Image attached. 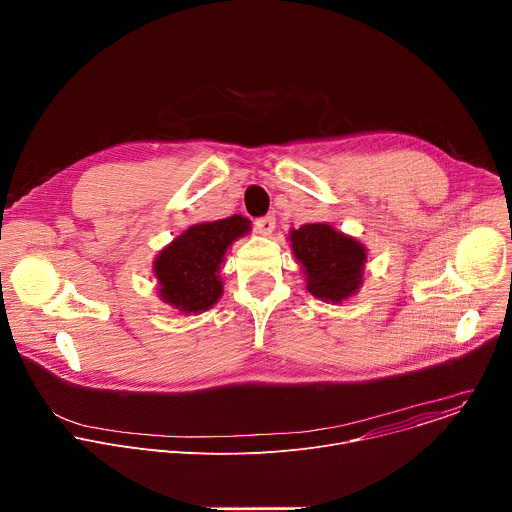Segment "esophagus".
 <instances>
[{"instance_id":"obj_1","label":"esophagus","mask_w":512,"mask_h":512,"mask_svg":"<svg viewBox=\"0 0 512 512\" xmlns=\"http://www.w3.org/2000/svg\"><path fill=\"white\" fill-rule=\"evenodd\" d=\"M275 229V216L273 214H265V216H259L255 221V231L261 233V235H271Z\"/></svg>"}]
</instances>
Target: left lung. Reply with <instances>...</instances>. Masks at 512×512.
I'll return each instance as SVG.
<instances>
[{
	"label": "left lung",
	"instance_id": "8db88e82",
	"mask_svg": "<svg viewBox=\"0 0 512 512\" xmlns=\"http://www.w3.org/2000/svg\"><path fill=\"white\" fill-rule=\"evenodd\" d=\"M291 249L308 275V291L324 302H342L360 285L364 247L330 225H304L289 235Z\"/></svg>",
	"mask_w": 512,
	"mask_h": 512
}]
</instances>
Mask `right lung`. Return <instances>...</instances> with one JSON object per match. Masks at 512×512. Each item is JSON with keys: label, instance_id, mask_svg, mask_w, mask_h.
<instances>
[{"label": "right lung", "instance_id": "right-lung-1", "mask_svg": "<svg viewBox=\"0 0 512 512\" xmlns=\"http://www.w3.org/2000/svg\"><path fill=\"white\" fill-rule=\"evenodd\" d=\"M249 231L243 216L190 227L170 247H166L154 271L160 281V296L180 312L198 314L216 304L223 294L218 267L229 245Z\"/></svg>", "mask_w": 512, "mask_h": 512}]
</instances>
